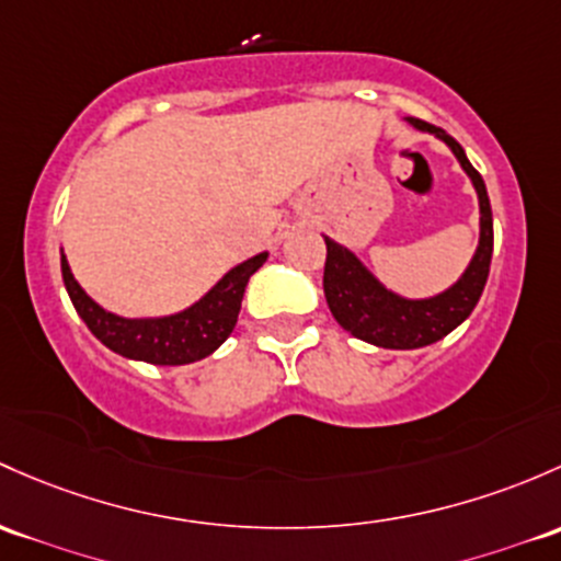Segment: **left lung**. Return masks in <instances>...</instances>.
<instances>
[{"instance_id": "8db88e82", "label": "left lung", "mask_w": 561, "mask_h": 561, "mask_svg": "<svg viewBox=\"0 0 561 561\" xmlns=\"http://www.w3.org/2000/svg\"><path fill=\"white\" fill-rule=\"evenodd\" d=\"M405 121L414 128H420V131L435 134V137L451 147L459 167L465 169V174L473 182L476 193H479L481 236L473 261H470L465 274L454 282L449 290L420 300L403 298L398 293L387 290L357 261L355 252H350L339 241L325 236L328 257L322 287H325L330 314L335 317V322L346 333H352L359 341H368L374 346H381V350H420V346L435 344L444 335H449L454 328L462 325L470 317V311L476 309V304H479L483 285H486L494 247L492 206H489L486 185H483L481 174L476 172L473 163L465 156L462 145L449 137L444 128L433 126V123L416 121V117H405Z\"/></svg>"}]
</instances>
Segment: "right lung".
I'll use <instances>...</instances> for the list:
<instances>
[{
    "mask_svg": "<svg viewBox=\"0 0 561 561\" xmlns=\"http://www.w3.org/2000/svg\"><path fill=\"white\" fill-rule=\"evenodd\" d=\"M265 257L268 252H261L236 265L185 311L169 317H147V320H128V317H117L102 309L78 285L67 255H61V276L82 322L107 350L152 365H187L209 357L233 333L247 282L265 263Z\"/></svg>",
    "mask_w": 561,
    "mask_h": 561,
    "instance_id": "right-lung-1",
    "label": "right lung"
}]
</instances>
